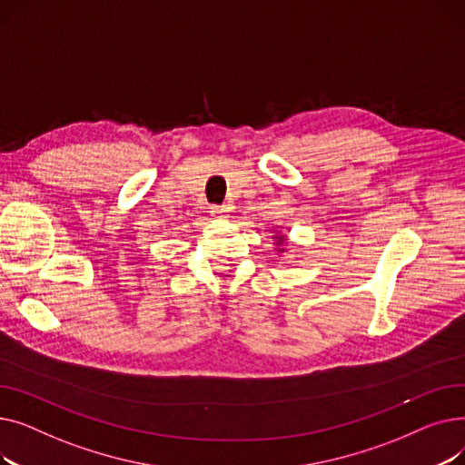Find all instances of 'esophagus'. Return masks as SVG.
Listing matches in <instances>:
<instances>
[{"label": "esophagus", "mask_w": 465, "mask_h": 465, "mask_svg": "<svg viewBox=\"0 0 465 465\" xmlns=\"http://www.w3.org/2000/svg\"><path fill=\"white\" fill-rule=\"evenodd\" d=\"M228 209L226 207H220V205H211V214L216 218H226Z\"/></svg>", "instance_id": "34e87169"}]
</instances>
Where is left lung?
<instances>
[{"label": "left lung", "instance_id": "left-lung-1", "mask_svg": "<svg viewBox=\"0 0 465 465\" xmlns=\"http://www.w3.org/2000/svg\"><path fill=\"white\" fill-rule=\"evenodd\" d=\"M281 242H282V237H279V245H281Z\"/></svg>", "mask_w": 465, "mask_h": 465}]
</instances>
